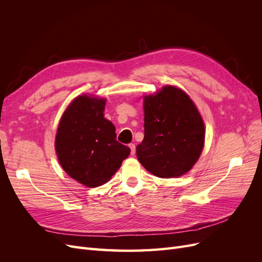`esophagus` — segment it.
Here are the masks:
<instances>
[{
	"instance_id": "esophagus-1",
	"label": "esophagus",
	"mask_w": 262,
	"mask_h": 262,
	"mask_svg": "<svg viewBox=\"0 0 262 262\" xmlns=\"http://www.w3.org/2000/svg\"><path fill=\"white\" fill-rule=\"evenodd\" d=\"M129 147L131 149V155L136 154V145H134L133 143H131V144H129Z\"/></svg>"
}]
</instances>
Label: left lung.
<instances>
[{"instance_id": "8db88e82", "label": "left lung", "mask_w": 262, "mask_h": 262, "mask_svg": "<svg viewBox=\"0 0 262 262\" xmlns=\"http://www.w3.org/2000/svg\"><path fill=\"white\" fill-rule=\"evenodd\" d=\"M204 123L193 101L175 86L144 97V139L137 156L161 178L179 177L192 168L204 145Z\"/></svg>"}]
</instances>
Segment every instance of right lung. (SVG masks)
I'll use <instances>...</instances> for the list:
<instances>
[{
  "instance_id": "1",
  "label": "right lung",
  "mask_w": 262,
  "mask_h": 262,
  "mask_svg": "<svg viewBox=\"0 0 262 262\" xmlns=\"http://www.w3.org/2000/svg\"><path fill=\"white\" fill-rule=\"evenodd\" d=\"M105 105L104 98L76 97L63 114L55 137L62 168L90 188L106 184L131 150L117 141L115 125L104 118Z\"/></svg>"
}]
</instances>
